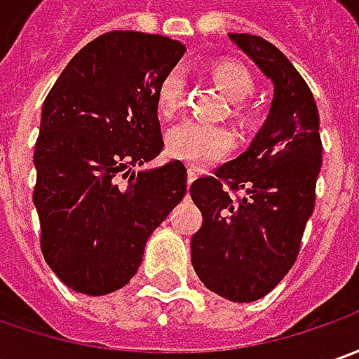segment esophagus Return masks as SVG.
<instances>
[{
    "label": "esophagus",
    "mask_w": 359,
    "mask_h": 359,
    "mask_svg": "<svg viewBox=\"0 0 359 359\" xmlns=\"http://www.w3.org/2000/svg\"><path fill=\"white\" fill-rule=\"evenodd\" d=\"M187 179H189V184H192V182H194V180H196V170H194V168H189V177H187Z\"/></svg>",
    "instance_id": "1"
}]
</instances>
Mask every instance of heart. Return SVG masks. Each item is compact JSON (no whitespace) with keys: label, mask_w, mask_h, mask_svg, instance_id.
Masks as SVG:
<instances>
[{"label":"heart","mask_w":359,"mask_h":359,"mask_svg":"<svg viewBox=\"0 0 359 359\" xmlns=\"http://www.w3.org/2000/svg\"><path fill=\"white\" fill-rule=\"evenodd\" d=\"M212 73L232 101H244L254 91L252 73L236 61H220ZM182 93L184 75L180 69H170L156 87V109L161 117L170 118L177 115L182 105ZM234 133L226 127L189 118L168 130L167 153L194 167H204L222 158L234 147Z\"/></svg>","instance_id":"heart-1"}]
</instances>
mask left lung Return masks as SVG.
Masks as SVG:
<instances>
[{
  "mask_svg": "<svg viewBox=\"0 0 359 359\" xmlns=\"http://www.w3.org/2000/svg\"><path fill=\"white\" fill-rule=\"evenodd\" d=\"M229 39L272 81L274 97L248 149L215 177L192 182L204 220L191 258L208 290L242 304L274 290L296 262L314 210L322 141L314 95L288 57L258 35L229 33ZM226 184L243 196L230 197Z\"/></svg>",
  "mask_w": 359,
  "mask_h": 359,
  "instance_id": "obj_1",
  "label": "left lung"
}]
</instances>
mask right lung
<instances>
[{"label":"right lung","mask_w":359,"mask_h":359,"mask_svg":"<svg viewBox=\"0 0 359 359\" xmlns=\"http://www.w3.org/2000/svg\"><path fill=\"white\" fill-rule=\"evenodd\" d=\"M184 51L163 35L105 33L45 99L33 204L45 262L71 290L105 296L129 284L147 241L187 194L180 161L118 180L163 151L156 87Z\"/></svg>","instance_id":"obj_1"}]
</instances>
